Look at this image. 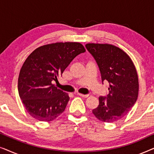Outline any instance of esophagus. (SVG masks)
Segmentation results:
<instances>
[{"mask_svg":"<svg viewBox=\"0 0 154 154\" xmlns=\"http://www.w3.org/2000/svg\"><path fill=\"white\" fill-rule=\"evenodd\" d=\"M77 94H78V95L82 97H85V98L88 97L89 96V94H83L82 93H77Z\"/></svg>","mask_w":154,"mask_h":154,"instance_id":"obj_1","label":"esophagus"}]
</instances>
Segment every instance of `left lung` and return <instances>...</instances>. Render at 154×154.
<instances>
[{"label": "left lung", "mask_w": 154, "mask_h": 154, "mask_svg": "<svg viewBox=\"0 0 154 154\" xmlns=\"http://www.w3.org/2000/svg\"><path fill=\"white\" fill-rule=\"evenodd\" d=\"M101 73L102 83H109V93L99 97L98 106L92 110L97 119L113 123L127 115L138 97L139 81L135 66L121 48L110 44L88 43Z\"/></svg>", "instance_id": "obj_1"}]
</instances>
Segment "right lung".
<instances>
[{
	"mask_svg": "<svg viewBox=\"0 0 154 154\" xmlns=\"http://www.w3.org/2000/svg\"><path fill=\"white\" fill-rule=\"evenodd\" d=\"M85 52L80 43L65 42L41 46L29 54L19 75L18 92L30 116L48 122L64 112L69 94L52 82L62 75L75 57Z\"/></svg>",
	"mask_w": 154,
	"mask_h": 154,
	"instance_id": "add662e5",
	"label": "right lung"
}]
</instances>
